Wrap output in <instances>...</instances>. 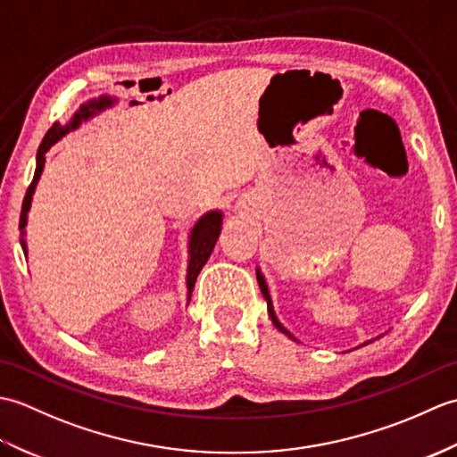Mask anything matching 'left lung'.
I'll return each instance as SVG.
<instances>
[{
	"label": "left lung",
	"instance_id": "left-lung-1",
	"mask_svg": "<svg viewBox=\"0 0 457 457\" xmlns=\"http://www.w3.org/2000/svg\"><path fill=\"white\" fill-rule=\"evenodd\" d=\"M257 280H259V287H261V293H263V296H265V300H267V308H269V316H270V320H273V324L280 329V332L283 334H287L288 337H293V339H296L293 334L288 332V329H285L283 326H280V322L277 320V316H275V310H273V303H270V296H269V290H267V285H265V278H263V275L259 273L257 270Z\"/></svg>",
	"mask_w": 457,
	"mask_h": 457
}]
</instances>
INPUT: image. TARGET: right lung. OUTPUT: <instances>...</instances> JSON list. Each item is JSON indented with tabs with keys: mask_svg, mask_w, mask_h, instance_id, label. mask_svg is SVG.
Segmentation results:
<instances>
[{
	"mask_svg": "<svg viewBox=\"0 0 457 457\" xmlns=\"http://www.w3.org/2000/svg\"><path fill=\"white\" fill-rule=\"evenodd\" d=\"M113 100L108 98H100L98 102H88L86 105H82L80 112L74 113L72 121L68 125H61V123H53V128L46 131L45 139L41 143V147H38V153H37V169H35V177H33V182L29 184L27 188V194L23 198V206H21V218H19V229H25L27 226V212L29 208H31V200H33V192H35V187L38 179H41V172H43V167H45V153L53 147V145L62 137V135H66L68 131H72L79 128V125L84 121L92 118V115L96 113V110H102L105 108V105H112ZM220 229H221V212H208L206 216H202L196 226H194L192 234H190V263H188V277H187V287H188V303H190V296H192V288L194 285H196V278L200 275L202 267L206 265V261L210 259V253L213 245H216V241L220 237ZM21 234L25 236V231H21ZM21 247L25 251L27 255V244L25 239H21Z\"/></svg>",
	"mask_w": 457,
	"mask_h": 457,
	"instance_id": "right-lung-1",
	"label": "right lung"
}]
</instances>
